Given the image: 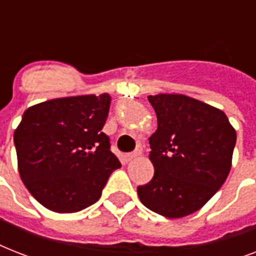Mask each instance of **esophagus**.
<instances>
[{
	"instance_id": "1",
	"label": "esophagus",
	"mask_w": 256,
	"mask_h": 256,
	"mask_svg": "<svg viewBox=\"0 0 256 256\" xmlns=\"http://www.w3.org/2000/svg\"><path fill=\"white\" fill-rule=\"evenodd\" d=\"M140 154H142V152H140V148H136V150H134L132 152H128V154H126V160H134V158H136V156H140Z\"/></svg>"
}]
</instances>
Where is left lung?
<instances>
[{
    "instance_id": "left-lung-1",
    "label": "left lung",
    "mask_w": 256,
    "mask_h": 256,
    "mask_svg": "<svg viewBox=\"0 0 256 256\" xmlns=\"http://www.w3.org/2000/svg\"><path fill=\"white\" fill-rule=\"evenodd\" d=\"M158 128L148 138L154 176L138 186L148 210L182 218L199 210L230 172L236 132L222 110L182 94L148 96Z\"/></svg>"
}]
</instances>
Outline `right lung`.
Returning a JSON list of instances; mask_svg holds the SVG:
<instances>
[{
  "mask_svg": "<svg viewBox=\"0 0 256 256\" xmlns=\"http://www.w3.org/2000/svg\"><path fill=\"white\" fill-rule=\"evenodd\" d=\"M108 94L57 98L24 112L14 132L18 171L30 194L56 212H77L100 198L120 168L104 132Z\"/></svg>",
  "mask_w": 256,
  "mask_h": 256,
  "instance_id": "add662e5",
  "label": "right lung"
}]
</instances>
